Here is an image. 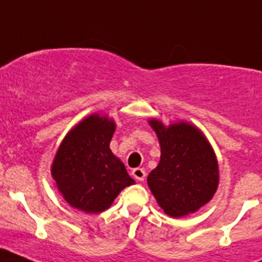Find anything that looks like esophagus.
<instances>
[{
    "mask_svg": "<svg viewBox=\"0 0 262 262\" xmlns=\"http://www.w3.org/2000/svg\"><path fill=\"white\" fill-rule=\"evenodd\" d=\"M133 176L138 181H144V178L147 174H145V170L143 168H135L133 170Z\"/></svg>",
    "mask_w": 262,
    "mask_h": 262,
    "instance_id": "obj_1",
    "label": "esophagus"
}]
</instances>
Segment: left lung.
I'll use <instances>...</instances> for the list:
<instances>
[{"instance_id":"1","label":"left lung","mask_w":262,"mask_h":262,"mask_svg":"<svg viewBox=\"0 0 262 262\" xmlns=\"http://www.w3.org/2000/svg\"><path fill=\"white\" fill-rule=\"evenodd\" d=\"M161 148L160 163L147 182L166 215L181 217L211 201L219 184L215 152L200 128L187 122L164 126L149 119Z\"/></svg>"}]
</instances>
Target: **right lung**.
I'll list each match as a JSON object with an SVG mask.
<instances>
[{
  "label": "right lung",
  "instance_id": "add662e5",
  "mask_svg": "<svg viewBox=\"0 0 262 262\" xmlns=\"http://www.w3.org/2000/svg\"><path fill=\"white\" fill-rule=\"evenodd\" d=\"M115 122L92 114L66 135L51 174L64 200L88 214L107 210L124 187L134 185L124 164L110 149Z\"/></svg>",
  "mask_w": 262,
  "mask_h": 262
}]
</instances>
